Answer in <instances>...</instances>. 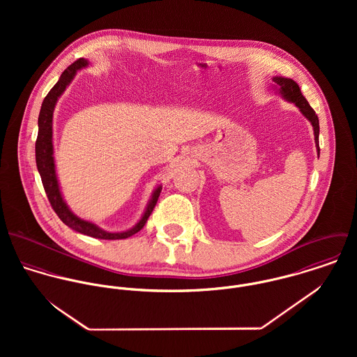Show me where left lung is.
<instances>
[{"label":"left lung","mask_w":357,"mask_h":357,"mask_svg":"<svg viewBox=\"0 0 357 357\" xmlns=\"http://www.w3.org/2000/svg\"><path fill=\"white\" fill-rule=\"evenodd\" d=\"M272 85L271 88L275 91V93H279L282 99L286 102H293L300 112L305 116L306 119L310 122L313 128V135H314V144H316V151L317 155H320V149H319V118L313 108L309 105V102L304 98L298 84L293 81L291 78H284V77H272Z\"/></svg>","instance_id":"1"}]
</instances>
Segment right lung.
Instances as JSON below:
<instances>
[{
    "label": "right lung",
    "mask_w": 357,
    "mask_h": 357,
    "mask_svg": "<svg viewBox=\"0 0 357 357\" xmlns=\"http://www.w3.org/2000/svg\"><path fill=\"white\" fill-rule=\"evenodd\" d=\"M89 64H91V61L86 59H78L77 61H74L70 67H67L63 71V74L60 75L56 85L52 88L50 93L47 95V98L44 99L43 105H41V111H40V116H38V136H37V142H36L37 169L41 176L47 197L51 202L53 210L56 211L59 218L67 227H70L71 229H74L79 234H84V235H88V236L96 238V239H105V241L126 239V238L135 235L136 232H139L146 225L150 214L153 213L156 201L160 195V191H162L160 184H158L153 188L151 198L146 206L140 220L132 228H129L126 231L111 232V231L102 229V227H99L98 224H95L89 220H84V218L78 217L75 213L71 211V208L68 207V204H66V201L63 198L59 178L56 174V165H54V156H53V111H54V107H56V102L59 100V98L64 93L66 88L71 84V81L77 75V71L86 68Z\"/></svg>",
    "instance_id": "right-lung-1"
}]
</instances>
